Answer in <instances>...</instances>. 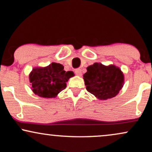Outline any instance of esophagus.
<instances>
[{
    "label": "esophagus",
    "instance_id": "obj_1",
    "mask_svg": "<svg viewBox=\"0 0 152 152\" xmlns=\"http://www.w3.org/2000/svg\"><path fill=\"white\" fill-rule=\"evenodd\" d=\"M75 74H76L77 76H82V71H81V69H77L75 70Z\"/></svg>",
    "mask_w": 152,
    "mask_h": 152
}]
</instances>
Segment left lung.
<instances>
[{"mask_svg":"<svg viewBox=\"0 0 152 152\" xmlns=\"http://www.w3.org/2000/svg\"><path fill=\"white\" fill-rule=\"evenodd\" d=\"M83 74L86 90L99 100H107L116 96L123 87L125 78L119 67L94 63Z\"/></svg>","mask_w":152,"mask_h":152,"instance_id":"obj_1","label":"left lung"}]
</instances>
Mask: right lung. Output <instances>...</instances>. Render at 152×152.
Instances as JSON below:
<instances>
[{
    "instance_id": "right-lung-1",
    "label": "right lung",
    "mask_w": 152,
    "mask_h": 152,
    "mask_svg": "<svg viewBox=\"0 0 152 152\" xmlns=\"http://www.w3.org/2000/svg\"><path fill=\"white\" fill-rule=\"evenodd\" d=\"M73 76V71H65L63 65L53 62L47 66L34 68L29 75V80L34 94L41 98H52L65 89L66 82Z\"/></svg>"
}]
</instances>
